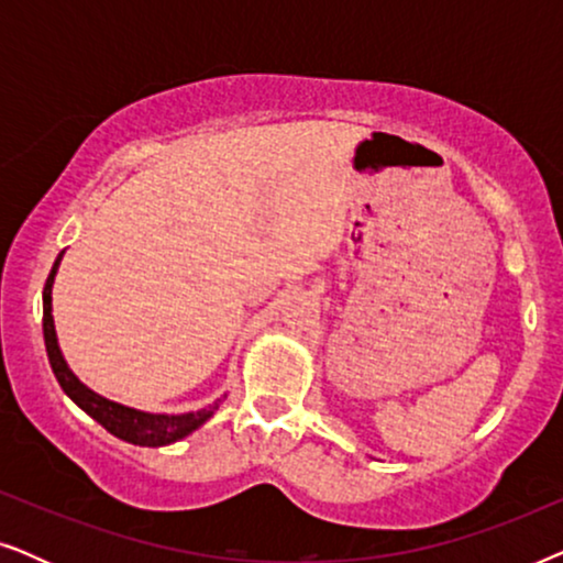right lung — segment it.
Wrapping results in <instances>:
<instances>
[{
    "label": "right lung",
    "mask_w": 563,
    "mask_h": 563,
    "mask_svg": "<svg viewBox=\"0 0 563 563\" xmlns=\"http://www.w3.org/2000/svg\"><path fill=\"white\" fill-rule=\"evenodd\" d=\"M64 258V253L56 258L53 264L48 279H45V289H43V338H45V351H48V361L53 374L60 384V389L66 391L68 397L74 399L76 405L81 407L89 418H95L99 426H102L107 433L118 435L120 441H128L133 445H151V449H158V445H168L174 441H181L184 435H189L191 430H197L202 422H207L218 410V402H212L210 407H202L197 412H184V415H153V412H141L133 410V407L118 405L112 399L99 397L97 391H91L89 387L76 379V374L68 368L64 361V353L58 349V338H56V325H53V279H56L58 264Z\"/></svg>",
    "instance_id": "right-lung-1"
}]
</instances>
